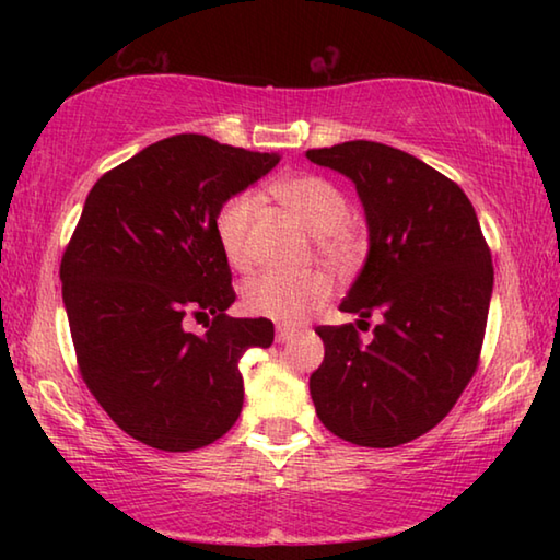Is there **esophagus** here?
<instances>
[{
    "label": "esophagus",
    "mask_w": 560,
    "mask_h": 560,
    "mask_svg": "<svg viewBox=\"0 0 560 560\" xmlns=\"http://www.w3.org/2000/svg\"><path fill=\"white\" fill-rule=\"evenodd\" d=\"M299 336V328L293 326H277V343H289L291 338Z\"/></svg>",
    "instance_id": "esophagus-1"
}]
</instances>
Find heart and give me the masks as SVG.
<instances>
[{
	"label": "heart",
	"instance_id": "b5f03b06",
	"mask_svg": "<svg viewBox=\"0 0 560 560\" xmlns=\"http://www.w3.org/2000/svg\"><path fill=\"white\" fill-rule=\"evenodd\" d=\"M273 200L299 217L306 230L320 234V252L340 267L358 261L363 244L348 220V200L330 179L320 175H291L269 187ZM257 200L252 195H234L214 217V234L224 259L236 271L252 269V224ZM334 293V283L320 271L289 277V273H261L244 283L242 306L246 314L269 318L273 324H299L311 311L324 306Z\"/></svg>",
	"mask_w": 560,
	"mask_h": 560
}]
</instances>
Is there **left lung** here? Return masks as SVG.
<instances>
[{"instance_id":"8db88e82","label":"left lung","mask_w":560,"mask_h":560,"mask_svg":"<svg viewBox=\"0 0 560 560\" xmlns=\"http://www.w3.org/2000/svg\"><path fill=\"white\" fill-rule=\"evenodd\" d=\"M355 183L371 252L340 311L382 324L318 326L311 373L316 415L360 447H400L440 424L479 368L494 267L477 212L457 183L402 150L350 140L306 150Z\"/></svg>"}]
</instances>
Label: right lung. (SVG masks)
Segmentation results:
<instances>
[{
  "label": "right lung",
  "instance_id": "right-lung-1",
  "mask_svg": "<svg viewBox=\"0 0 560 560\" xmlns=\"http://www.w3.org/2000/svg\"><path fill=\"white\" fill-rule=\"evenodd\" d=\"M279 163L273 153L183 132L108 170L61 257V291L83 383L118 428L192 452L242 412L240 360L269 348V318H232L217 210ZM187 317H210L205 337Z\"/></svg>",
  "mask_w": 560,
  "mask_h": 560
}]
</instances>
